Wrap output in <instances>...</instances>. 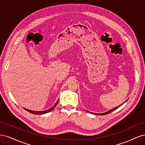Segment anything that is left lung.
<instances>
[{
  "instance_id": "8db88e82",
  "label": "left lung",
  "mask_w": 145,
  "mask_h": 145,
  "mask_svg": "<svg viewBox=\"0 0 145 145\" xmlns=\"http://www.w3.org/2000/svg\"><path fill=\"white\" fill-rule=\"evenodd\" d=\"M125 102H126V101H125ZM124 102V103H125ZM123 103H122V104H121L120 105V106H117V107H116V108H113L112 109H111V110H110V111H108V112H105V113H102V114H97V113H93V112H89V113H92V114H99V115H106V114H109V113H110V112H112L113 111H114L115 110V109H117L118 107H119V106H121V105H123Z\"/></svg>"
}]
</instances>
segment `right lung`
<instances>
[{
	"label": "right lung",
	"instance_id": "obj_1",
	"mask_svg": "<svg viewBox=\"0 0 145 145\" xmlns=\"http://www.w3.org/2000/svg\"><path fill=\"white\" fill-rule=\"evenodd\" d=\"M58 102H59V100L57 101V102L56 103V104L54 105L53 106H52V108H50V109H48V110H45V111H32V110H29V109H25V108H24L26 111H28L29 112H30V113H31V114H37V115H41V114H46V113H48V112H50V111H51L52 109H54V108L56 106V105H57V103H58Z\"/></svg>",
	"mask_w": 145,
	"mask_h": 145
}]
</instances>
